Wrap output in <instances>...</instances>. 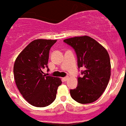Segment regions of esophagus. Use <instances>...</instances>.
I'll list each match as a JSON object with an SVG mask.
<instances>
[{
  "label": "esophagus",
  "mask_w": 126,
  "mask_h": 126,
  "mask_svg": "<svg viewBox=\"0 0 126 126\" xmlns=\"http://www.w3.org/2000/svg\"><path fill=\"white\" fill-rule=\"evenodd\" d=\"M68 79V76H66V77H64V78H62V79H63V81H66Z\"/></svg>",
  "instance_id": "1"
}]
</instances>
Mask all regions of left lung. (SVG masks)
Instances as JSON below:
<instances>
[{
    "label": "left lung",
    "mask_w": 126,
    "mask_h": 126,
    "mask_svg": "<svg viewBox=\"0 0 126 126\" xmlns=\"http://www.w3.org/2000/svg\"><path fill=\"white\" fill-rule=\"evenodd\" d=\"M63 41L74 49L78 66L83 67V77L78 78V86L70 91V96L79 104L97 100L107 87L111 76V62L107 50L87 35L74 37Z\"/></svg>",
    "instance_id": "left-lung-1"
}]
</instances>
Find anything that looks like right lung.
Returning <instances> with one entry per match:
<instances>
[{
    "label": "right lung",
    "instance_id": "1",
    "mask_svg": "<svg viewBox=\"0 0 126 126\" xmlns=\"http://www.w3.org/2000/svg\"><path fill=\"white\" fill-rule=\"evenodd\" d=\"M57 40L39 39L32 41L19 54L13 66L15 83L20 94L32 106L44 107L56 98L60 78L43 75L48 68L49 51Z\"/></svg>",
    "mask_w": 126,
    "mask_h": 126
}]
</instances>
